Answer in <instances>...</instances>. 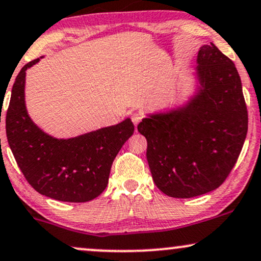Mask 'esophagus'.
Instances as JSON below:
<instances>
[{"mask_svg":"<svg viewBox=\"0 0 261 261\" xmlns=\"http://www.w3.org/2000/svg\"><path fill=\"white\" fill-rule=\"evenodd\" d=\"M130 118H132V121H133L134 125L137 127L138 123H139V122L143 120V114H141V112H134V114H132Z\"/></svg>","mask_w":261,"mask_h":261,"instance_id":"1","label":"esophagus"}]
</instances>
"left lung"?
<instances>
[{
    "mask_svg": "<svg viewBox=\"0 0 261 261\" xmlns=\"http://www.w3.org/2000/svg\"><path fill=\"white\" fill-rule=\"evenodd\" d=\"M196 91L182 105L147 115L138 130L147 140L146 159L163 194L190 198L218 189L239 159L248 112L234 64L214 46L197 54Z\"/></svg>",
    "mask_w": 261,
    "mask_h": 261,
    "instance_id": "obj_1",
    "label": "left lung"
}]
</instances>
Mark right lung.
<instances>
[{
  "label": "right lung",
  "instance_id": "right-lung-1",
  "mask_svg": "<svg viewBox=\"0 0 261 261\" xmlns=\"http://www.w3.org/2000/svg\"><path fill=\"white\" fill-rule=\"evenodd\" d=\"M43 58V57H41ZM28 63L15 79L6 115V133L19 168L32 188L47 197L81 203L98 197L109 182L116 155L134 133L130 118L67 139L34 123L25 105Z\"/></svg>",
  "mask_w": 261,
  "mask_h": 261
}]
</instances>
